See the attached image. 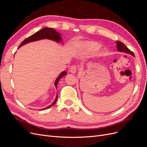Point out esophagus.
<instances>
[{
    "mask_svg": "<svg viewBox=\"0 0 147 147\" xmlns=\"http://www.w3.org/2000/svg\"><path fill=\"white\" fill-rule=\"evenodd\" d=\"M70 72L72 74H75L77 72V67L75 65H72L70 68Z\"/></svg>",
    "mask_w": 147,
    "mask_h": 147,
    "instance_id": "34e87169",
    "label": "esophagus"
}]
</instances>
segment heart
<instances>
[{
  "mask_svg": "<svg viewBox=\"0 0 147 147\" xmlns=\"http://www.w3.org/2000/svg\"><path fill=\"white\" fill-rule=\"evenodd\" d=\"M100 44L98 42L90 41L82 43L80 50L84 55H92L100 48Z\"/></svg>",
  "mask_w": 147,
  "mask_h": 147,
  "instance_id": "obj_1",
  "label": "heart"
}]
</instances>
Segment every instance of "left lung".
I'll use <instances>...</instances> for the list:
<instances>
[{"mask_svg": "<svg viewBox=\"0 0 147 147\" xmlns=\"http://www.w3.org/2000/svg\"><path fill=\"white\" fill-rule=\"evenodd\" d=\"M117 48L118 51L119 52H123L125 53H127V54H130L132 56H134L133 52L131 51L129 49L125 46V45H124L123 43L119 41L117 42Z\"/></svg>", "mask_w": 147, "mask_h": 147, "instance_id": "8db88e82", "label": "left lung"}]
</instances>
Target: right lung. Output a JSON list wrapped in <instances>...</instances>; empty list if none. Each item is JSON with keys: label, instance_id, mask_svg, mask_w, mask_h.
<instances>
[{"label": "right lung", "instance_id": "1", "mask_svg": "<svg viewBox=\"0 0 147 147\" xmlns=\"http://www.w3.org/2000/svg\"><path fill=\"white\" fill-rule=\"evenodd\" d=\"M61 38H62L61 37V34H59V32H56V30L55 29H52V28H43L41 30H38V32L34 34L33 35H30V37H28L27 38H26L23 42H21V43L20 45L18 48H20L22 46H23L24 45H25V44L28 43L29 42L37 41V40H40L45 39V38L51 40L55 41L57 43H59L60 41H61V42H63V39H62ZM67 75V72H65V71H63V72L59 75L58 77L56 78V81L55 82V85L56 88H57V84H58V82L60 80V79L62 77H63L64 76H65V75ZM57 96H57V94H56V99H55V101L53 102L52 104H51L50 105L47 107L46 108L42 109V110L48 109L50 107H51L53 106V105H55L56 104V101H57Z\"/></svg>", "mask_w": 147, "mask_h": 147}]
</instances>
